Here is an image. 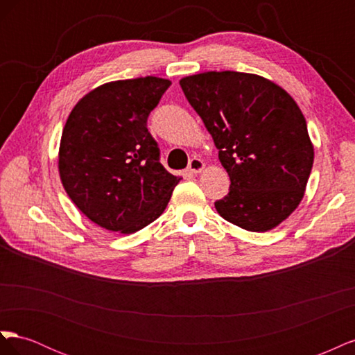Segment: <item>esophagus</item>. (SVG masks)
<instances>
[{
  "mask_svg": "<svg viewBox=\"0 0 355 355\" xmlns=\"http://www.w3.org/2000/svg\"><path fill=\"white\" fill-rule=\"evenodd\" d=\"M204 161L201 158H192L189 161V166H188V170L191 171V173H200V171L204 170Z\"/></svg>",
  "mask_w": 355,
  "mask_h": 355,
  "instance_id": "obj_1",
  "label": "esophagus"
}]
</instances>
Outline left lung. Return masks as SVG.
Returning <instances> with one entry per match:
<instances>
[{
    "instance_id": "1",
    "label": "left lung",
    "mask_w": 355,
    "mask_h": 355,
    "mask_svg": "<svg viewBox=\"0 0 355 355\" xmlns=\"http://www.w3.org/2000/svg\"><path fill=\"white\" fill-rule=\"evenodd\" d=\"M231 179L214 202L220 216L252 232L274 230L305 196L314 145L297 103L261 75L209 71L180 81Z\"/></svg>"
}]
</instances>
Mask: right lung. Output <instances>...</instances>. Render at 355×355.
<instances>
[{
	"label": "right lung",
	"instance_id": "right-lung-1",
	"mask_svg": "<svg viewBox=\"0 0 355 355\" xmlns=\"http://www.w3.org/2000/svg\"><path fill=\"white\" fill-rule=\"evenodd\" d=\"M171 81L118 80L93 89L73 106L59 145L67 194L92 222L133 234L158 219L182 179L161 166L146 120Z\"/></svg>",
	"mask_w": 355,
	"mask_h": 355
}]
</instances>
